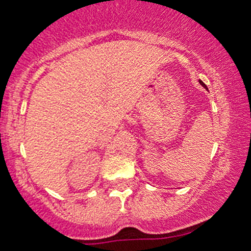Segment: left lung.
I'll list each match as a JSON object with an SVG mask.
<instances>
[{
    "label": "left lung",
    "mask_w": 251,
    "mask_h": 251,
    "mask_svg": "<svg viewBox=\"0 0 251 251\" xmlns=\"http://www.w3.org/2000/svg\"><path fill=\"white\" fill-rule=\"evenodd\" d=\"M200 83H201V85H203V86H204V88H207V86H205V84H204V83H203V81H202V80H200Z\"/></svg>",
    "instance_id": "obj_1"
}]
</instances>
